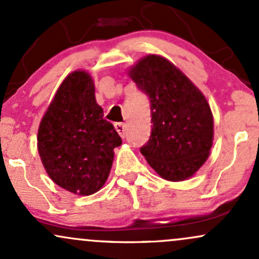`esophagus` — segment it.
Wrapping results in <instances>:
<instances>
[{
    "label": "esophagus",
    "mask_w": 259,
    "mask_h": 259,
    "mask_svg": "<svg viewBox=\"0 0 259 259\" xmlns=\"http://www.w3.org/2000/svg\"><path fill=\"white\" fill-rule=\"evenodd\" d=\"M114 126H115V130H117L118 134L120 135V138L121 139L125 138V125H124V123H115Z\"/></svg>",
    "instance_id": "34e87169"
}]
</instances>
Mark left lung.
Here are the masks:
<instances>
[{
  "label": "left lung",
  "mask_w": 259,
  "mask_h": 259,
  "mask_svg": "<svg viewBox=\"0 0 259 259\" xmlns=\"http://www.w3.org/2000/svg\"><path fill=\"white\" fill-rule=\"evenodd\" d=\"M129 75L151 102L152 130L141 153L163 179L192 177L213 144V115L206 97L173 63L157 55L140 59Z\"/></svg>",
  "instance_id": "obj_1"
}]
</instances>
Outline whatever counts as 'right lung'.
Returning a JSON list of instances; mask_svg holds the SVG:
<instances>
[{"instance_id":"add662e5","label":"right lung","mask_w":259,"mask_h":259,"mask_svg":"<svg viewBox=\"0 0 259 259\" xmlns=\"http://www.w3.org/2000/svg\"><path fill=\"white\" fill-rule=\"evenodd\" d=\"M121 139L95 99L94 80L75 70L63 80L45 113L37 150L47 174L58 186L89 196L105 185Z\"/></svg>"}]
</instances>
